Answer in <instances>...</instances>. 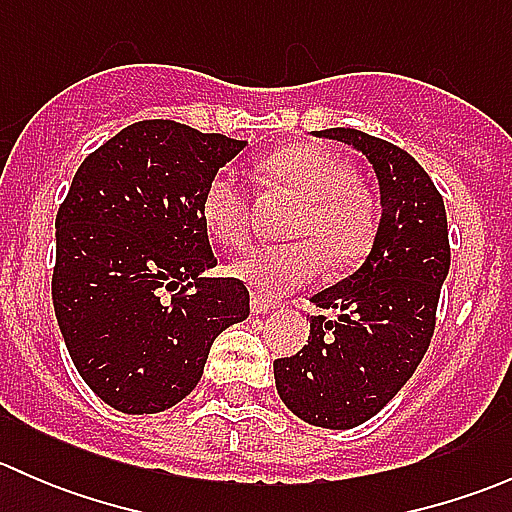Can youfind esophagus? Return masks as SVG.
Here are the masks:
<instances>
[{
	"instance_id": "obj_1",
	"label": "esophagus",
	"mask_w": 512,
	"mask_h": 512,
	"mask_svg": "<svg viewBox=\"0 0 512 512\" xmlns=\"http://www.w3.org/2000/svg\"><path fill=\"white\" fill-rule=\"evenodd\" d=\"M250 307H252V312H255V314H267V312H270V309H275V304L267 302V299L260 297V294H252Z\"/></svg>"
}]
</instances>
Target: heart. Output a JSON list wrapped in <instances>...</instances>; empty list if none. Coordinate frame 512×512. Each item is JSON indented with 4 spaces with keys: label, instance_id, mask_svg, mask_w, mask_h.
<instances>
[{
    "label": "heart",
    "instance_id": "b5f03b06",
    "mask_svg": "<svg viewBox=\"0 0 512 512\" xmlns=\"http://www.w3.org/2000/svg\"><path fill=\"white\" fill-rule=\"evenodd\" d=\"M260 175L270 188L302 200L289 225V245H257L237 257L230 275L265 299H277L307 285L322 265L347 270L374 245L379 210L371 190L356 180L352 165L314 143H297L267 156ZM250 190L220 170L200 198V218L213 240L245 245L250 235Z\"/></svg>",
    "mask_w": 512,
    "mask_h": 512
}]
</instances>
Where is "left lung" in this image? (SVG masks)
I'll use <instances>...</instances> for the list:
<instances>
[{"label": "left lung", "instance_id": "8db88e82", "mask_svg": "<svg viewBox=\"0 0 512 512\" xmlns=\"http://www.w3.org/2000/svg\"><path fill=\"white\" fill-rule=\"evenodd\" d=\"M314 136L344 141L374 165L381 223L364 265L312 302L309 342L275 359L277 394L294 416L354 428L379 414L421 364L451 267L443 198L404 148L356 128Z\"/></svg>", "mask_w": 512, "mask_h": 512}]
</instances>
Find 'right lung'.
I'll use <instances>...</instances> for the list:
<instances>
[{"instance_id": "add662e5", "label": "right lung", "mask_w": 512, "mask_h": 512, "mask_svg": "<svg viewBox=\"0 0 512 512\" xmlns=\"http://www.w3.org/2000/svg\"><path fill=\"white\" fill-rule=\"evenodd\" d=\"M245 146L153 118L89 153L71 180L51 299L76 371L116 411L185 399L215 337L250 314L240 280L203 277L218 257L200 218L208 180Z\"/></svg>"}]
</instances>
